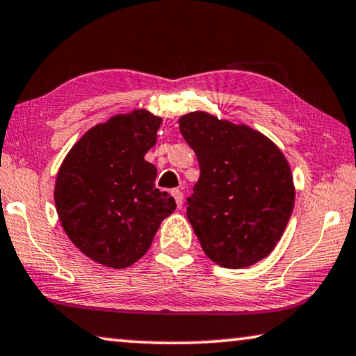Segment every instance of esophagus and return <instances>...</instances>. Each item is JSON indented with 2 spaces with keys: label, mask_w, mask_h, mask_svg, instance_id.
<instances>
[{
  "label": "esophagus",
  "mask_w": 356,
  "mask_h": 356,
  "mask_svg": "<svg viewBox=\"0 0 356 356\" xmlns=\"http://www.w3.org/2000/svg\"><path fill=\"white\" fill-rule=\"evenodd\" d=\"M172 197H174L175 203H177V207L182 208V203H184V193H182V191H179V188H174Z\"/></svg>",
  "instance_id": "1"
}]
</instances>
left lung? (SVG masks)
<instances>
[{
  "instance_id": "obj_1",
  "label": "left lung",
  "mask_w": 356,
  "mask_h": 356,
  "mask_svg": "<svg viewBox=\"0 0 356 356\" xmlns=\"http://www.w3.org/2000/svg\"><path fill=\"white\" fill-rule=\"evenodd\" d=\"M179 130L200 165L187 218L203 252L226 268L257 264L275 249L293 213L286 158L257 130L207 112L182 115Z\"/></svg>"
}]
</instances>
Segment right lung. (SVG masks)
Instances as JSON below:
<instances>
[{
  "label": "right lung",
  "mask_w": 356,
  "mask_h": 356,
  "mask_svg": "<svg viewBox=\"0 0 356 356\" xmlns=\"http://www.w3.org/2000/svg\"><path fill=\"white\" fill-rule=\"evenodd\" d=\"M163 118L145 108L120 113L88 130L66 154L55 182L65 233L94 262L125 268L148 252L174 198L156 188L145 154Z\"/></svg>",
  "instance_id": "right-lung-1"
}]
</instances>
